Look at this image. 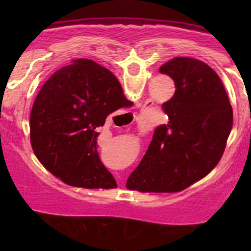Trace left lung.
Returning a JSON list of instances; mask_svg holds the SVG:
<instances>
[{"label": "left lung", "mask_w": 251, "mask_h": 251, "mask_svg": "<svg viewBox=\"0 0 251 251\" xmlns=\"http://www.w3.org/2000/svg\"><path fill=\"white\" fill-rule=\"evenodd\" d=\"M159 73L174 79L176 92L162 105L168 123L156 128L127 179V188L139 192H178L207 176L223 157L232 128L231 104L207 64L174 57Z\"/></svg>", "instance_id": "left-lung-1"}]
</instances>
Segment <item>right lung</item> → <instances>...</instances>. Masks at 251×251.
Instances as JSON below:
<instances>
[{
    "mask_svg": "<svg viewBox=\"0 0 251 251\" xmlns=\"http://www.w3.org/2000/svg\"><path fill=\"white\" fill-rule=\"evenodd\" d=\"M112 72L89 59L73 60L41 86L30 114V139L41 165L66 185L114 188L97 151L106 117L132 105Z\"/></svg>",
    "mask_w": 251,
    "mask_h": 251,
    "instance_id": "obj_1",
    "label": "right lung"
}]
</instances>
